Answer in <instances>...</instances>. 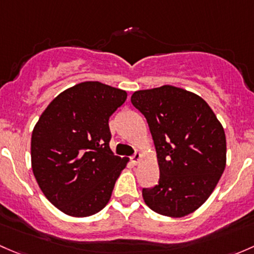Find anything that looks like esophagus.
<instances>
[{
    "label": "esophagus",
    "instance_id": "34e87169",
    "mask_svg": "<svg viewBox=\"0 0 254 254\" xmlns=\"http://www.w3.org/2000/svg\"><path fill=\"white\" fill-rule=\"evenodd\" d=\"M140 159H142V154H140V153H135L134 155H133L132 158H130V160H132L133 164H135V165H137V164L140 161Z\"/></svg>",
    "mask_w": 254,
    "mask_h": 254
}]
</instances>
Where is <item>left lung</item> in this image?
Wrapping results in <instances>:
<instances>
[{"instance_id": "1", "label": "left lung", "mask_w": 254, "mask_h": 254, "mask_svg": "<svg viewBox=\"0 0 254 254\" xmlns=\"http://www.w3.org/2000/svg\"><path fill=\"white\" fill-rule=\"evenodd\" d=\"M133 106L149 125L158 155L159 185L143 188L145 204L182 218L210 197L226 165L220 121L199 95L174 85L134 91Z\"/></svg>"}]
</instances>
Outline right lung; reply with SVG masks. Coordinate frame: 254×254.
<instances>
[{
  "mask_svg": "<svg viewBox=\"0 0 254 254\" xmlns=\"http://www.w3.org/2000/svg\"><path fill=\"white\" fill-rule=\"evenodd\" d=\"M127 93L83 82L56 96L31 133V169L41 192L62 213L85 218L111 198L127 158L114 155L109 119Z\"/></svg>",
  "mask_w": 254,
  "mask_h": 254,
  "instance_id": "add662e5",
  "label": "right lung"
}]
</instances>
